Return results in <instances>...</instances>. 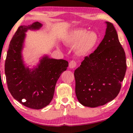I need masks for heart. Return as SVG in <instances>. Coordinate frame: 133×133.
<instances>
[{"mask_svg":"<svg viewBox=\"0 0 133 133\" xmlns=\"http://www.w3.org/2000/svg\"><path fill=\"white\" fill-rule=\"evenodd\" d=\"M86 51H87V49L85 48H84L82 49V50H80L79 51H78V53H79V54H80V55H84V54L86 53Z\"/></svg>","mask_w":133,"mask_h":133,"instance_id":"obj_1","label":"heart"}]
</instances>
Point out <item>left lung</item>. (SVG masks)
Instances as JSON below:
<instances>
[{"mask_svg":"<svg viewBox=\"0 0 133 133\" xmlns=\"http://www.w3.org/2000/svg\"><path fill=\"white\" fill-rule=\"evenodd\" d=\"M42 26L37 22L19 27L10 42L4 65L8 87L13 98L24 106L37 110L50 104L57 81L69 64L66 60L47 55L31 69L24 63L22 50L26 33L39 30Z\"/></svg>","mask_w":133,"mask_h":133,"instance_id":"obj_1","label":"left lung"}]
</instances>
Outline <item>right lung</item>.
Segmentation results:
<instances>
[{"label": "right lung", "mask_w": 133, "mask_h": 133, "mask_svg": "<svg viewBox=\"0 0 133 133\" xmlns=\"http://www.w3.org/2000/svg\"><path fill=\"white\" fill-rule=\"evenodd\" d=\"M114 38L110 31L93 53L86 56L75 71L76 95L84 106L97 107L114 100L121 89L127 65L118 36L113 46L105 50V43Z\"/></svg>", "instance_id": "right-lung-1"}]
</instances>
